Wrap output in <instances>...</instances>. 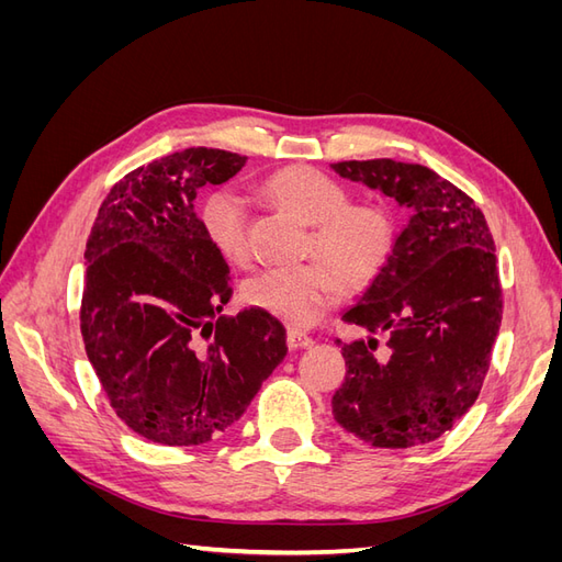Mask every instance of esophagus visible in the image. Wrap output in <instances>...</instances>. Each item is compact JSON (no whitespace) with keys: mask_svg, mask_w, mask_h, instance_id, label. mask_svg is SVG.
I'll use <instances>...</instances> for the list:
<instances>
[{"mask_svg":"<svg viewBox=\"0 0 562 562\" xmlns=\"http://www.w3.org/2000/svg\"><path fill=\"white\" fill-rule=\"evenodd\" d=\"M285 342H288V349H304V347H312L314 339L300 330H288Z\"/></svg>","mask_w":562,"mask_h":562,"instance_id":"esophagus-1","label":"esophagus"}]
</instances>
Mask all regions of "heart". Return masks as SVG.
<instances>
[{"label":"heart","instance_id":"obj_1","mask_svg":"<svg viewBox=\"0 0 562 562\" xmlns=\"http://www.w3.org/2000/svg\"><path fill=\"white\" fill-rule=\"evenodd\" d=\"M262 194L314 225L310 255L314 260L269 267L246 281L244 297L258 310L297 328L316 323L347 291L375 281L396 246V215L382 201L349 203V192L330 176L310 166H291L269 176ZM201 227L225 260L244 265L250 258L246 203L232 190L203 199Z\"/></svg>","mask_w":562,"mask_h":562}]
</instances>
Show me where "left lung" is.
Listing matches in <instances>:
<instances>
[{
    "mask_svg": "<svg viewBox=\"0 0 562 562\" xmlns=\"http://www.w3.org/2000/svg\"><path fill=\"white\" fill-rule=\"evenodd\" d=\"M339 178L396 199L411 220L382 274L342 321L378 339L342 345L335 422L375 448L431 443L481 394L502 326V285L485 215L436 171L394 159L333 164Z\"/></svg>",
    "mask_w": 562,
    "mask_h": 562,
    "instance_id": "obj_1",
    "label": "left lung"
}]
</instances>
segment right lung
Instances as JSON below:
<instances>
[{"label":"right lung","instance_id":"obj_1","mask_svg":"<svg viewBox=\"0 0 562 562\" xmlns=\"http://www.w3.org/2000/svg\"><path fill=\"white\" fill-rule=\"evenodd\" d=\"M244 164L190 147L135 168L110 190L87 241L83 347L116 417L151 443L223 436L288 351L285 328L265 310L214 318L232 279L194 199Z\"/></svg>","mask_w":562,"mask_h":562}]
</instances>
